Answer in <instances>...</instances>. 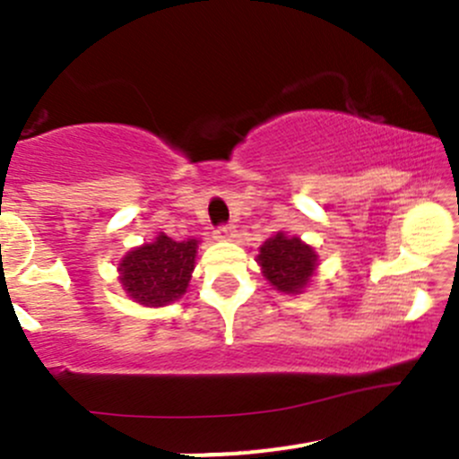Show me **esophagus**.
<instances>
[{
  "mask_svg": "<svg viewBox=\"0 0 459 459\" xmlns=\"http://www.w3.org/2000/svg\"><path fill=\"white\" fill-rule=\"evenodd\" d=\"M215 237L222 241H233L237 237V226L233 224H226V226H220L218 230H215Z\"/></svg>",
  "mask_w": 459,
  "mask_h": 459,
  "instance_id": "obj_1",
  "label": "esophagus"
}]
</instances>
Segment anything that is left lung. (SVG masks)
<instances>
[{
  "label": "left lung",
  "instance_id": "left-lung-1",
  "mask_svg": "<svg viewBox=\"0 0 459 459\" xmlns=\"http://www.w3.org/2000/svg\"><path fill=\"white\" fill-rule=\"evenodd\" d=\"M319 256L313 246L299 237H289L282 230L276 233L259 247L256 263L261 273L278 293L298 296L313 284L317 273Z\"/></svg>",
  "mask_w": 459,
  "mask_h": 459
}]
</instances>
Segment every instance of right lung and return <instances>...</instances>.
I'll return each mask as SVG.
<instances>
[{"label":"right lung","instance_id":"right-lung-1","mask_svg":"<svg viewBox=\"0 0 459 459\" xmlns=\"http://www.w3.org/2000/svg\"><path fill=\"white\" fill-rule=\"evenodd\" d=\"M200 239L175 241L160 233L155 241L129 250L118 263L123 291L149 308L168 307L186 296L196 265Z\"/></svg>","mask_w":459,"mask_h":459}]
</instances>
